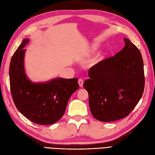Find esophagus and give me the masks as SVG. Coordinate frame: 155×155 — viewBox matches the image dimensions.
I'll return each mask as SVG.
<instances>
[{"label":"esophagus","instance_id":"34e87169","mask_svg":"<svg viewBox=\"0 0 155 155\" xmlns=\"http://www.w3.org/2000/svg\"><path fill=\"white\" fill-rule=\"evenodd\" d=\"M78 83L79 85V87H83V80L82 79H78Z\"/></svg>","mask_w":155,"mask_h":155}]
</instances>
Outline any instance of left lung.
Wrapping results in <instances>:
<instances>
[{"instance_id":"left-lung-1","label":"left lung","mask_w":155,"mask_h":155,"mask_svg":"<svg viewBox=\"0 0 155 155\" xmlns=\"http://www.w3.org/2000/svg\"><path fill=\"white\" fill-rule=\"evenodd\" d=\"M125 46L88 70L83 87L88 93L92 116L104 122L127 116L142 96L143 62L138 48L127 38Z\"/></svg>"}]
</instances>
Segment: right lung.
Here are the masks:
<instances>
[{"label": "right lung", "mask_w": 155, "mask_h": 155, "mask_svg": "<svg viewBox=\"0 0 155 155\" xmlns=\"http://www.w3.org/2000/svg\"><path fill=\"white\" fill-rule=\"evenodd\" d=\"M25 39L12 56L9 74L14 104L21 113L32 122L50 125L63 116L70 97L79 88L77 78H56L48 81L34 83L25 69Z\"/></svg>", "instance_id": "obj_1"}]
</instances>
